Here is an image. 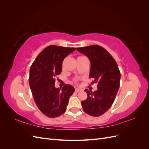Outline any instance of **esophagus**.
<instances>
[{"mask_svg": "<svg viewBox=\"0 0 149 149\" xmlns=\"http://www.w3.org/2000/svg\"><path fill=\"white\" fill-rule=\"evenodd\" d=\"M74 91H75V92H76V93H79V92H80L81 91V90L79 89H78V88H76Z\"/></svg>", "mask_w": 149, "mask_h": 149, "instance_id": "esophagus-1", "label": "esophagus"}]
</instances>
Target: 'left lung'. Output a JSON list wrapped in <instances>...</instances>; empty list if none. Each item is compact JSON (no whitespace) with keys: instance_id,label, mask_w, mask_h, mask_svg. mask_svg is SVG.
Masks as SVG:
<instances>
[{"instance_id":"obj_1","label":"left lung","mask_w":149,"mask_h":149,"mask_svg":"<svg viewBox=\"0 0 149 149\" xmlns=\"http://www.w3.org/2000/svg\"><path fill=\"white\" fill-rule=\"evenodd\" d=\"M77 50L86 55L91 61L89 78L91 84L97 83V91L84 90L88 94L81 102L86 113L94 117L104 114L113 104L120 86V73L116 61L111 54L100 45H93L77 48Z\"/></svg>"}]
</instances>
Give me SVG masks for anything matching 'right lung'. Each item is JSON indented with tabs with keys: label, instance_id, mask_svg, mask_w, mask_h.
<instances>
[{
	"label": "right lung",
	"instance_id": "obj_1",
	"mask_svg": "<svg viewBox=\"0 0 149 149\" xmlns=\"http://www.w3.org/2000/svg\"><path fill=\"white\" fill-rule=\"evenodd\" d=\"M75 48L50 45L40 53L30 69L29 84L40 111L50 118L62 115L66 109L74 88L65 84L62 89L55 87V78L61 72L65 58Z\"/></svg>",
	"mask_w": 149,
	"mask_h": 149
}]
</instances>
